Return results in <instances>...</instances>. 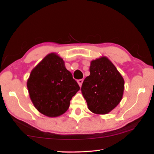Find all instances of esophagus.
I'll return each instance as SVG.
<instances>
[{
    "instance_id": "esophagus-1",
    "label": "esophagus",
    "mask_w": 154,
    "mask_h": 154,
    "mask_svg": "<svg viewBox=\"0 0 154 154\" xmlns=\"http://www.w3.org/2000/svg\"><path fill=\"white\" fill-rule=\"evenodd\" d=\"M83 79L77 80V83H78V84H79V85L80 87H82V83H83Z\"/></svg>"
}]
</instances>
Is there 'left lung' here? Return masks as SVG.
I'll use <instances>...</instances> for the list:
<instances>
[{
  "mask_svg": "<svg viewBox=\"0 0 154 154\" xmlns=\"http://www.w3.org/2000/svg\"><path fill=\"white\" fill-rule=\"evenodd\" d=\"M90 72L81 88L88 107L95 114H107L123 97L124 78L106 56L91 61Z\"/></svg>",
  "mask_w": 154,
  "mask_h": 154,
  "instance_id": "8db88e82",
  "label": "left lung"
}]
</instances>
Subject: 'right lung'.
Returning <instances> with one entry per match:
<instances>
[{
    "label": "right lung",
    "instance_id": "right-lung-1",
    "mask_svg": "<svg viewBox=\"0 0 154 154\" xmlns=\"http://www.w3.org/2000/svg\"><path fill=\"white\" fill-rule=\"evenodd\" d=\"M27 88L35 107L49 118L64 114L80 89L63 59L56 53L49 54L32 70Z\"/></svg>",
    "mask_w": 154,
    "mask_h": 154
}]
</instances>
